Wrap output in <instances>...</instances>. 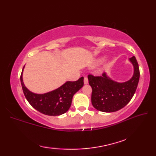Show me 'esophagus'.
<instances>
[{"label":"esophagus","mask_w":156,"mask_h":156,"mask_svg":"<svg viewBox=\"0 0 156 156\" xmlns=\"http://www.w3.org/2000/svg\"><path fill=\"white\" fill-rule=\"evenodd\" d=\"M84 82L85 84H87L88 83V78L87 77H84Z\"/></svg>","instance_id":"1"}]
</instances>
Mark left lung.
<instances>
[{"label":"left lung","mask_w":156,"mask_h":156,"mask_svg":"<svg viewBox=\"0 0 156 156\" xmlns=\"http://www.w3.org/2000/svg\"><path fill=\"white\" fill-rule=\"evenodd\" d=\"M134 67V74L130 80L119 83L108 78L104 72L102 76H88V83L92 87L91 101L98 111L115 112L127 105L133 97L140 80V68L135 56L129 58Z\"/></svg>","instance_id":"obj_1"}]
</instances>
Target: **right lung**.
<instances>
[{
	"mask_svg": "<svg viewBox=\"0 0 156 156\" xmlns=\"http://www.w3.org/2000/svg\"><path fill=\"white\" fill-rule=\"evenodd\" d=\"M23 68L20 79L25 97L33 107L46 115L58 116L67 112L71 106L73 96L84 85V78L81 77L74 82H66L62 87L48 93L35 94L29 91L23 83Z\"/></svg>",
	"mask_w": 156,
	"mask_h": 156,
	"instance_id": "add662e5",
	"label": "right lung"
}]
</instances>
